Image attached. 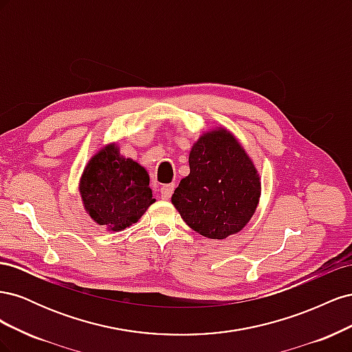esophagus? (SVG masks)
<instances>
[{"instance_id":"34e87169","label":"esophagus","mask_w":352,"mask_h":352,"mask_svg":"<svg viewBox=\"0 0 352 352\" xmlns=\"http://www.w3.org/2000/svg\"><path fill=\"white\" fill-rule=\"evenodd\" d=\"M175 190V184H168V185H164L162 186V189H160V195H162L163 199H170V197H172Z\"/></svg>"}]
</instances>
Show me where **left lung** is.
Masks as SVG:
<instances>
[{"instance_id":"8db88e82","label":"left lung","mask_w":352,"mask_h":352,"mask_svg":"<svg viewBox=\"0 0 352 352\" xmlns=\"http://www.w3.org/2000/svg\"><path fill=\"white\" fill-rule=\"evenodd\" d=\"M261 197V177L238 138L217 126L199 135L189 151V175L172 204L186 225L210 239L241 232Z\"/></svg>"}]
</instances>
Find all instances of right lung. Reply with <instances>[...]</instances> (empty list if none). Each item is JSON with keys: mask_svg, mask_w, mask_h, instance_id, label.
Listing matches in <instances>:
<instances>
[{"mask_svg": "<svg viewBox=\"0 0 352 352\" xmlns=\"http://www.w3.org/2000/svg\"><path fill=\"white\" fill-rule=\"evenodd\" d=\"M78 189L88 216L110 232L132 226L155 202L145 167L122 155L117 142L102 145L89 158Z\"/></svg>", "mask_w": 352, "mask_h": 352, "instance_id": "1", "label": "right lung"}]
</instances>
